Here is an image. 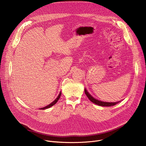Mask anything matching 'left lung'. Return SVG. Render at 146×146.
I'll list each match as a JSON object with an SVG mask.
<instances>
[{"label":"left lung","mask_w":146,"mask_h":146,"mask_svg":"<svg viewBox=\"0 0 146 146\" xmlns=\"http://www.w3.org/2000/svg\"><path fill=\"white\" fill-rule=\"evenodd\" d=\"M85 94H86V95L87 96V97L88 98V99L90 100V101H91L92 102H93L94 103H95L96 105H98L99 106H114L116 104H117L118 103H119V102H114V103H109V102H102L100 100H98L96 99H95L94 98H93L88 92L85 89Z\"/></svg>","instance_id":"left-lung-1"}]
</instances>
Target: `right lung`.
Wrapping results in <instances>:
<instances>
[{
	"mask_svg": "<svg viewBox=\"0 0 146 146\" xmlns=\"http://www.w3.org/2000/svg\"><path fill=\"white\" fill-rule=\"evenodd\" d=\"M60 95H61V92H60V94H59V95H58V96L56 98V99L53 102H52L51 104H50V105H48V106H46V107H44V108H41L40 109H41V110H44V109L50 108V107H51V106H52L53 105H54L55 103H56V102H58V100L59 99V98H60Z\"/></svg>",
	"mask_w": 146,
	"mask_h": 146,
	"instance_id": "1",
	"label": "right lung"
}]
</instances>
